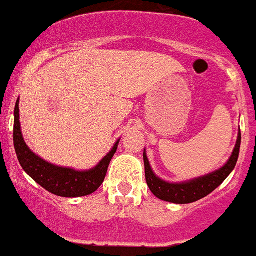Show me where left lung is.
Instances as JSON below:
<instances>
[{
	"mask_svg": "<svg viewBox=\"0 0 256 256\" xmlns=\"http://www.w3.org/2000/svg\"><path fill=\"white\" fill-rule=\"evenodd\" d=\"M240 142L242 134L239 130L236 145L232 150L231 157L223 166L206 176L196 177L188 181H181V182H169V181L160 178L150 166L146 152L144 150V164H145V177L148 186L156 198L164 202H173V204H189V202H198L214 192L219 185L223 184V181L235 169L238 158H239V152H240Z\"/></svg>",
	"mask_w": 256,
	"mask_h": 256,
	"instance_id": "1",
	"label": "left lung"
}]
</instances>
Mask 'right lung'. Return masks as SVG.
Listing matches in <instances>:
<instances>
[{"label": "right lung", "mask_w": 256, "mask_h": 256, "mask_svg": "<svg viewBox=\"0 0 256 256\" xmlns=\"http://www.w3.org/2000/svg\"><path fill=\"white\" fill-rule=\"evenodd\" d=\"M20 98L17 99L14 107V128H13V141L14 149L20 165L22 166L25 173H28L37 184L48 192L54 193L62 198H82L87 196L96 190L106 177L107 169L110 165L111 158L114 157L120 140L115 142L112 149L103 157L96 166L88 170H76L72 168L58 166L50 164L36 153H33L25 144L21 124H20Z\"/></svg>", "instance_id": "add662e5"}]
</instances>
